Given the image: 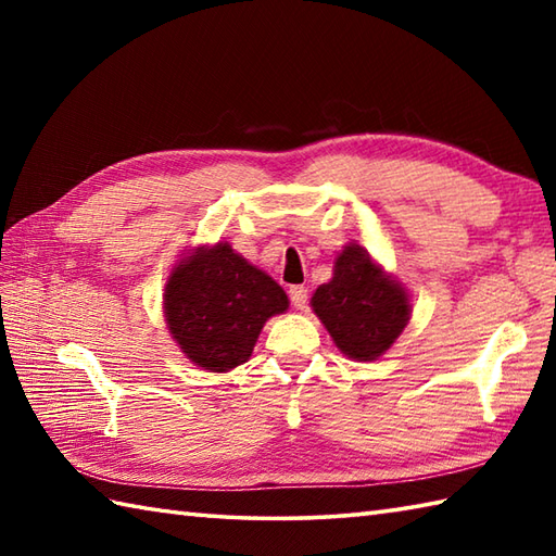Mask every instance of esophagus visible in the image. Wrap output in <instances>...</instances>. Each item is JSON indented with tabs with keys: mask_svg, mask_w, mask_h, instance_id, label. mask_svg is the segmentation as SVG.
I'll list each match as a JSON object with an SVG mask.
<instances>
[{
	"mask_svg": "<svg viewBox=\"0 0 556 556\" xmlns=\"http://www.w3.org/2000/svg\"><path fill=\"white\" fill-rule=\"evenodd\" d=\"M289 299H291V305L293 308H299V311H303L305 308V303H308V289L305 287H291L289 289Z\"/></svg>",
	"mask_w": 556,
	"mask_h": 556,
	"instance_id": "esophagus-1",
	"label": "esophagus"
}]
</instances>
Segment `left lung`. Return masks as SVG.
Instances as JSON below:
<instances>
[{
  "label": "left lung",
  "instance_id": "obj_1",
  "mask_svg": "<svg viewBox=\"0 0 556 556\" xmlns=\"http://www.w3.org/2000/svg\"><path fill=\"white\" fill-rule=\"evenodd\" d=\"M311 305L337 349L353 361L380 358L410 317L404 285L358 243L344 245L337 255L334 277L315 289Z\"/></svg>",
  "mask_w": 556,
  "mask_h": 556
}]
</instances>
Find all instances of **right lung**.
Listing matches in <instances>:
<instances>
[{
  "label": "right lung",
  "instance_id": "right-lung-1",
  "mask_svg": "<svg viewBox=\"0 0 556 556\" xmlns=\"http://www.w3.org/2000/svg\"><path fill=\"white\" fill-rule=\"evenodd\" d=\"M289 308L275 279L229 243L184 255L164 285L169 334L198 368L227 372L251 358L260 329Z\"/></svg>",
  "mask_w": 556,
  "mask_h": 556
}]
</instances>
